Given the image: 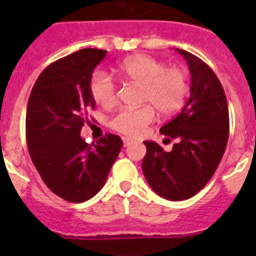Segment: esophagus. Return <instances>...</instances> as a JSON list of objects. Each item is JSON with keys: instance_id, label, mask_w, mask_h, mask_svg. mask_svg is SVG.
I'll return each instance as SVG.
<instances>
[{"instance_id": "1", "label": "esophagus", "mask_w": 256, "mask_h": 256, "mask_svg": "<svg viewBox=\"0 0 256 256\" xmlns=\"http://www.w3.org/2000/svg\"><path fill=\"white\" fill-rule=\"evenodd\" d=\"M123 144H124V148H126V146H130V140L126 138V137H123Z\"/></svg>"}]
</instances>
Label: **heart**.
<instances>
[{
	"label": "heart",
	"instance_id": "heart-1",
	"mask_svg": "<svg viewBox=\"0 0 256 256\" xmlns=\"http://www.w3.org/2000/svg\"><path fill=\"white\" fill-rule=\"evenodd\" d=\"M118 73L141 86V102L150 104L138 108H126L112 118L110 126L126 137H138L152 123L153 106L162 115H172L180 112L186 100L188 82L186 72L180 68H166L162 61L151 56L136 55L120 62ZM90 88L94 100L102 108H110L116 101V86L108 74H94Z\"/></svg>",
	"mask_w": 256,
	"mask_h": 256
}]
</instances>
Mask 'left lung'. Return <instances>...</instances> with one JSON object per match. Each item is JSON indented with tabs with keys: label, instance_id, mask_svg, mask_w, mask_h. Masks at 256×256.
<instances>
[{
	"label": "left lung",
	"instance_id": "left-lung-1",
	"mask_svg": "<svg viewBox=\"0 0 256 256\" xmlns=\"http://www.w3.org/2000/svg\"><path fill=\"white\" fill-rule=\"evenodd\" d=\"M177 51L190 68L191 96L182 112L160 128L177 144L166 152L156 142L144 141L148 151L142 162L151 188L170 201L186 200L204 188L218 168L230 133L227 98L218 76L198 56Z\"/></svg>",
	"mask_w": 256,
	"mask_h": 256
}]
</instances>
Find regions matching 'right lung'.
Returning <instances> with one entry per match:
<instances>
[{
    "label": "right lung",
    "instance_id": "1",
    "mask_svg": "<svg viewBox=\"0 0 256 256\" xmlns=\"http://www.w3.org/2000/svg\"><path fill=\"white\" fill-rule=\"evenodd\" d=\"M105 50L83 48L50 64L40 73L26 108L29 155L46 186L70 202L94 198L106 182L123 146L105 134L88 144L80 137L87 112L94 108L91 78Z\"/></svg>",
    "mask_w": 256,
    "mask_h": 256
}]
</instances>
